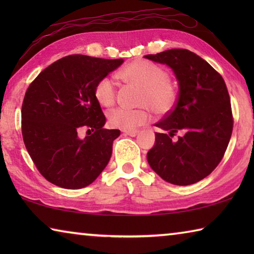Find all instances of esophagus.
Masks as SVG:
<instances>
[{
    "mask_svg": "<svg viewBox=\"0 0 254 254\" xmlns=\"http://www.w3.org/2000/svg\"><path fill=\"white\" fill-rule=\"evenodd\" d=\"M123 133H124V134L130 135V136H135L137 133H139V131H136V130H127V131H123Z\"/></svg>",
    "mask_w": 254,
    "mask_h": 254,
    "instance_id": "esophagus-1",
    "label": "esophagus"
}]
</instances>
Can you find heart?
Here are the masks:
<instances>
[{"mask_svg":"<svg viewBox=\"0 0 254 254\" xmlns=\"http://www.w3.org/2000/svg\"><path fill=\"white\" fill-rule=\"evenodd\" d=\"M126 83L140 87L137 104L151 109L157 115H166L175 109L178 101L176 85L169 79L165 69L145 60H135L123 67L118 74ZM94 96L102 106L110 107L117 100V84L111 77H103L94 88ZM147 107L128 110L117 107L109 112L107 121L113 127L134 130L150 121Z\"/></svg>","mask_w":254,"mask_h":254,"instance_id":"b5f03b06","label":"heart"}]
</instances>
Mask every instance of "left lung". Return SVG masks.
I'll return each mask as SVG.
<instances>
[{
	"label": "left lung",
	"mask_w": 254,
	"mask_h": 254,
	"mask_svg": "<svg viewBox=\"0 0 254 254\" xmlns=\"http://www.w3.org/2000/svg\"><path fill=\"white\" fill-rule=\"evenodd\" d=\"M144 58L165 64L179 84L175 109L156 127V143L147 154L150 167L174 185L195 184L212 173L229 145L233 115L223 77L199 56L187 49H170ZM179 132L176 140L172 137Z\"/></svg>",
	"instance_id": "1"
}]
</instances>
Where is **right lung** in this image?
Returning a JSON list of instances; mask_svg holds the SVG:
<instances>
[{
	"label": "right lung",
	"instance_id": "right-lung-1",
	"mask_svg": "<svg viewBox=\"0 0 254 254\" xmlns=\"http://www.w3.org/2000/svg\"><path fill=\"white\" fill-rule=\"evenodd\" d=\"M123 59L70 55L51 64L25 92L21 111L22 136L37 169L58 187L79 189L104 170L120 130L106 122L94 96L97 81ZM83 129L88 134L79 136Z\"/></svg>",
	"mask_w": 254,
	"mask_h": 254
}]
</instances>
